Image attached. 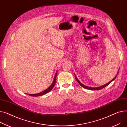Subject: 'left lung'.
Wrapping results in <instances>:
<instances>
[{"mask_svg":"<svg viewBox=\"0 0 127 127\" xmlns=\"http://www.w3.org/2000/svg\"><path fill=\"white\" fill-rule=\"evenodd\" d=\"M118 72H117V73H118ZM116 77H117V75L115 76V77L113 79H112L111 81H110L109 83H107L106 84H105V85H103V86H100V87H88V86H85V85H83V84H82L80 82V81L77 79V77H76V76L75 75V79H76V80H77V81L79 83V84H80V85L82 86V87H83V88H86V89H89V90H100V89H103V88H104V87H105L106 86H108L109 84H110L113 80H115V79L116 78Z\"/></svg>","mask_w":127,"mask_h":127,"instance_id":"obj_1","label":"left lung"}]
</instances>
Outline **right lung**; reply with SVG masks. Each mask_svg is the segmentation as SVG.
I'll list each match as a JSON object with an SVG mask.
<instances>
[{
  "mask_svg": "<svg viewBox=\"0 0 127 127\" xmlns=\"http://www.w3.org/2000/svg\"><path fill=\"white\" fill-rule=\"evenodd\" d=\"M56 77H57V73L55 74V77H54V79L53 82L52 84V85H50L47 89H45L43 91H42L41 92L39 93V94H28V95H30V96H39L47 94V93L49 92L50 90H51L53 88V87H54V86L55 85L56 80Z\"/></svg>",
  "mask_w": 127,
  "mask_h": 127,
  "instance_id": "right-lung-1",
  "label": "right lung"
}]
</instances>
